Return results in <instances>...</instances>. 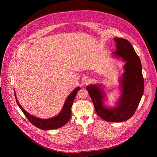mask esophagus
Segmentation results:
<instances>
[{
    "mask_svg": "<svg viewBox=\"0 0 157 157\" xmlns=\"http://www.w3.org/2000/svg\"><path fill=\"white\" fill-rule=\"evenodd\" d=\"M88 82V78L87 77H83L82 79V82L83 84H85Z\"/></svg>",
    "mask_w": 157,
    "mask_h": 157,
    "instance_id": "obj_1",
    "label": "esophagus"
}]
</instances>
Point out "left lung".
I'll use <instances>...</instances> for the list:
<instances>
[{"mask_svg":"<svg viewBox=\"0 0 157 157\" xmlns=\"http://www.w3.org/2000/svg\"><path fill=\"white\" fill-rule=\"evenodd\" d=\"M113 39L117 49L112 54L126 62L120 81L122 93L117 106L108 108L103 105L105 95L100 85H91L86 89L100 117L106 121L121 122L129 120L136 110L144 92V78L140 59L132 45L124 39Z\"/></svg>","mask_w":157,"mask_h":157,"instance_id":"8db88e82","label":"left lung"}]
</instances>
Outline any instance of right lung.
<instances>
[{"instance_id": "add662e5", "label": "right lung", "mask_w": 157, "mask_h": 157, "mask_svg": "<svg viewBox=\"0 0 157 157\" xmlns=\"http://www.w3.org/2000/svg\"><path fill=\"white\" fill-rule=\"evenodd\" d=\"M80 90V88L77 87L67 97L66 101L64 104V106H63V108L62 109V111L59 113L58 115L49 119L39 118L28 113L26 111H25L22 107L20 105L15 93L14 95L17 104L18 105L23 113L30 123H31L34 126H35L36 127L40 129L51 130L56 129L63 126L69 121L71 117V108L72 106V103L74 102L75 97L77 94V92Z\"/></svg>"}]
</instances>
